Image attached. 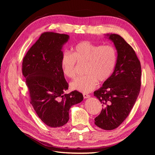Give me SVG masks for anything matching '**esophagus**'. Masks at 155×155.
<instances>
[{
    "label": "esophagus",
    "mask_w": 155,
    "mask_h": 155,
    "mask_svg": "<svg viewBox=\"0 0 155 155\" xmlns=\"http://www.w3.org/2000/svg\"><path fill=\"white\" fill-rule=\"evenodd\" d=\"M83 97H84V98H88L91 97V96L87 94H83Z\"/></svg>",
    "instance_id": "obj_1"
}]
</instances>
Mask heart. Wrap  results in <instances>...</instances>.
I'll return each instance as SVG.
<instances>
[{
  "label": "heart",
  "instance_id": "1",
  "mask_svg": "<svg viewBox=\"0 0 155 155\" xmlns=\"http://www.w3.org/2000/svg\"><path fill=\"white\" fill-rule=\"evenodd\" d=\"M117 59L118 54L113 46L82 41L74 46L72 54L67 50L63 51L61 67L64 76L73 79L76 76L77 62L87 63L85 76L76 78L70 83V87L74 90L87 93L96 88L97 81L109 80L114 71Z\"/></svg>",
  "mask_w": 155,
  "mask_h": 155
}]
</instances>
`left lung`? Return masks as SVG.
<instances>
[{
	"instance_id": "1",
	"label": "left lung",
	"mask_w": 155,
	"mask_h": 155,
	"mask_svg": "<svg viewBox=\"0 0 155 155\" xmlns=\"http://www.w3.org/2000/svg\"><path fill=\"white\" fill-rule=\"evenodd\" d=\"M107 35L115 45L118 59L110 79L94 92L104 107L94 124L102 129L113 130L127 118L137 100L142 70L134 50L124 39L114 34Z\"/></svg>"
}]
</instances>
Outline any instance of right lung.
Masks as SVG:
<instances>
[{
	"label": "right lung",
	"mask_w": 155,
	"mask_h": 155,
	"mask_svg": "<svg viewBox=\"0 0 155 155\" xmlns=\"http://www.w3.org/2000/svg\"><path fill=\"white\" fill-rule=\"evenodd\" d=\"M68 39L67 34L44 32L22 60L30 104L39 118L51 127L66 124L70 107L83 100L77 91L64 94L68 83L61 67V58L62 46Z\"/></svg>",
	"instance_id": "1"
}]
</instances>
